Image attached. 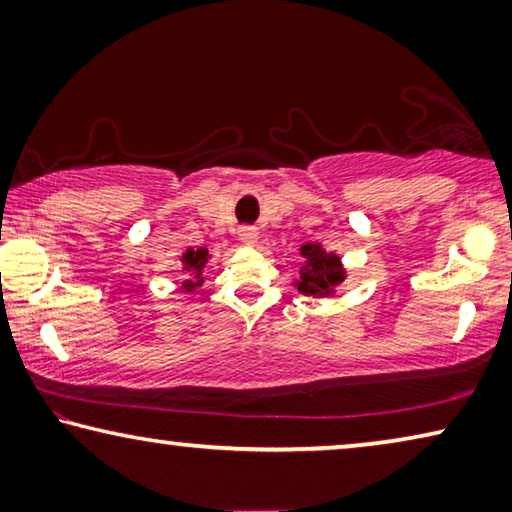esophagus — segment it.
I'll list each match as a JSON object with an SVG mask.
<instances>
[{
    "label": "esophagus",
    "mask_w": 512,
    "mask_h": 512,
    "mask_svg": "<svg viewBox=\"0 0 512 512\" xmlns=\"http://www.w3.org/2000/svg\"><path fill=\"white\" fill-rule=\"evenodd\" d=\"M239 239H241V243H246V246H257L259 232L255 230V227H241Z\"/></svg>",
    "instance_id": "34e87169"
}]
</instances>
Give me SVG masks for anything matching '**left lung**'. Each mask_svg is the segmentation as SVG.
<instances>
[{"label": "left lung", "instance_id": "obj_1", "mask_svg": "<svg viewBox=\"0 0 512 512\" xmlns=\"http://www.w3.org/2000/svg\"><path fill=\"white\" fill-rule=\"evenodd\" d=\"M299 250L303 266L292 285L312 299H331L338 294V287L347 280V269L342 266L340 255L335 250H326L319 241L303 243Z\"/></svg>", "mask_w": 512, "mask_h": 512}]
</instances>
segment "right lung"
Instances as JSON below:
<instances>
[{
	"instance_id": "add662e5",
	"label": "right lung",
	"mask_w": 512,
	"mask_h": 512,
	"mask_svg": "<svg viewBox=\"0 0 512 512\" xmlns=\"http://www.w3.org/2000/svg\"><path fill=\"white\" fill-rule=\"evenodd\" d=\"M209 250L207 248H186V253H181L179 262L181 269L186 273V280H183V289L193 294L195 289H200L204 285V269L209 264Z\"/></svg>"
}]
</instances>
